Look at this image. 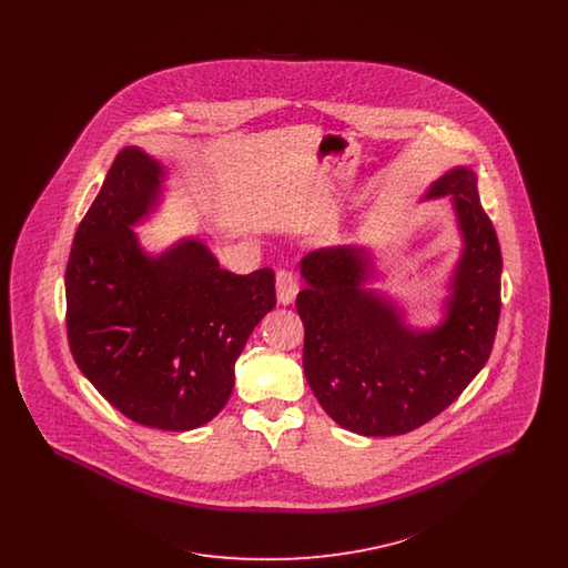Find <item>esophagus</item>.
<instances>
[{
	"instance_id": "esophagus-1",
	"label": "esophagus",
	"mask_w": 568,
	"mask_h": 568,
	"mask_svg": "<svg viewBox=\"0 0 568 568\" xmlns=\"http://www.w3.org/2000/svg\"><path fill=\"white\" fill-rule=\"evenodd\" d=\"M297 278L292 271L276 272V297L281 304H292L296 300Z\"/></svg>"
}]
</instances>
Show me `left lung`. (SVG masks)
Here are the masks:
<instances>
[{
  "mask_svg": "<svg viewBox=\"0 0 568 568\" xmlns=\"http://www.w3.org/2000/svg\"><path fill=\"white\" fill-rule=\"evenodd\" d=\"M454 195L464 253L445 324L417 332L392 300L364 290V248L308 253L296 308L304 324V375L325 413L364 436L406 434L452 405L486 366L500 317L503 255L468 168L434 181L426 200Z\"/></svg>",
  "mask_w": 568,
  "mask_h": 568,
  "instance_id": "1",
  "label": "left lung"
}]
</instances>
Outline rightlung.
I'll use <instances>...</instances> for the list:
<instances>
[{
    "mask_svg": "<svg viewBox=\"0 0 568 568\" xmlns=\"http://www.w3.org/2000/svg\"><path fill=\"white\" fill-rule=\"evenodd\" d=\"M162 165L125 146L82 216L65 268L68 343L82 375L140 426L211 422L234 364L274 308V271L234 274L195 239L146 257L132 225L155 206Z\"/></svg>",
    "mask_w": 568,
    "mask_h": 568,
    "instance_id": "add662e5",
    "label": "right lung"
}]
</instances>
